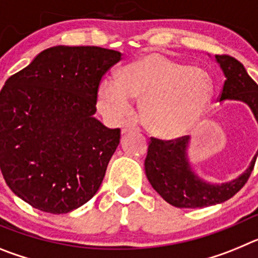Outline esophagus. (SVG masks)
<instances>
[{
    "instance_id": "esophagus-1",
    "label": "esophagus",
    "mask_w": 258,
    "mask_h": 258,
    "mask_svg": "<svg viewBox=\"0 0 258 258\" xmlns=\"http://www.w3.org/2000/svg\"><path fill=\"white\" fill-rule=\"evenodd\" d=\"M134 131H138V127H137L134 124H131V122L125 124L121 129L122 134H126V133H129V132H134Z\"/></svg>"
}]
</instances>
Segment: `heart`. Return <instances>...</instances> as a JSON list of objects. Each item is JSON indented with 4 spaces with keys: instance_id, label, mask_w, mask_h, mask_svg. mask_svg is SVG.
Masks as SVG:
<instances>
[{
    "instance_id": "heart-1",
    "label": "heart",
    "mask_w": 258,
    "mask_h": 258,
    "mask_svg": "<svg viewBox=\"0 0 258 258\" xmlns=\"http://www.w3.org/2000/svg\"><path fill=\"white\" fill-rule=\"evenodd\" d=\"M213 98V81L206 71L190 67L160 52H150L121 68L116 80H103L98 107L113 120L141 101V116L155 136L178 138L190 132L207 112Z\"/></svg>"
}]
</instances>
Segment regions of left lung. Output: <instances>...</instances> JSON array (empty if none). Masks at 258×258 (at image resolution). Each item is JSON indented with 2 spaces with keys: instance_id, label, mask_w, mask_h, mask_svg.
I'll use <instances>...</instances> for the list:
<instances>
[{
  "instance_id": "8db88e82",
  "label": "left lung",
  "mask_w": 258,
  "mask_h": 258,
  "mask_svg": "<svg viewBox=\"0 0 258 258\" xmlns=\"http://www.w3.org/2000/svg\"><path fill=\"white\" fill-rule=\"evenodd\" d=\"M226 76L218 99H235L247 103L258 121V85L247 74L238 59L226 55H216ZM188 140L183 136L170 141L151 137L145 160L146 175L156 192L177 208H203L226 202L240 190L249 178L254 168L257 154L249 168L238 178L227 183L212 184L200 179L191 170L187 160Z\"/></svg>"
}]
</instances>
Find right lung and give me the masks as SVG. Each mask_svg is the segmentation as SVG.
<instances>
[{
    "mask_svg": "<svg viewBox=\"0 0 258 258\" xmlns=\"http://www.w3.org/2000/svg\"><path fill=\"white\" fill-rule=\"evenodd\" d=\"M121 52L54 46L10 76L0 92V168L15 195L68 213L97 194L120 129L93 117L99 84Z\"/></svg>",
    "mask_w": 258,
    "mask_h": 258,
    "instance_id": "obj_1",
    "label": "right lung"
}]
</instances>
